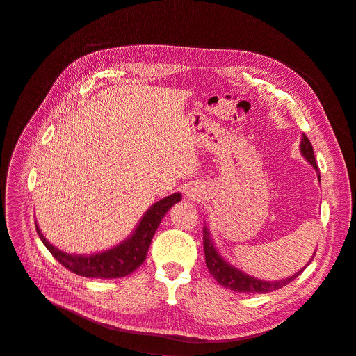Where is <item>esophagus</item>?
Segmentation results:
<instances>
[{"label":"esophagus","instance_id":"obj_1","mask_svg":"<svg viewBox=\"0 0 356 356\" xmlns=\"http://www.w3.org/2000/svg\"><path fill=\"white\" fill-rule=\"evenodd\" d=\"M206 195V190L201 184H194L191 187L185 191V197H187L190 201H201Z\"/></svg>","mask_w":356,"mask_h":356}]
</instances>
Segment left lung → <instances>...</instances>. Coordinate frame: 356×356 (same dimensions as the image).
I'll return each mask as SVG.
<instances>
[{
	"instance_id": "8db88e82",
	"label": "left lung",
	"mask_w": 356,
	"mask_h": 356,
	"mask_svg": "<svg viewBox=\"0 0 356 356\" xmlns=\"http://www.w3.org/2000/svg\"><path fill=\"white\" fill-rule=\"evenodd\" d=\"M300 152H301V155L304 156V159H306L317 171V163H316V159H314L313 146H312V143H310V140H309L306 134H302V138H301ZM317 178H318V182H320L318 171H317ZM202 245H204L206 265L209 268V273L214 277V280L220 285H223V286H226V289L238 291V293L262 294V293H270V291L280 290V289H282V286H285L286 284H290L291 281H294L302 273V270L310 265V262L314 258V257H312L306 266L301 268L300 270H297L294 275H291L289 278H284V280H280V281H264V280L255 278V277H252V275L243 273V270H241L239 268H236L234 265H232L222 255H220V252L214 246L211 233H210L207 226H204V229H202Z\"/></svg>"
}]
</instances>
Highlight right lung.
I'll return each mask as SVG.
<instances>
[{
    "label": "right lung",
    "mask_w": 356,
    "mask_h": 356,
    "mask_svg": "<svg viewBox=\"0 0 356 356\" xmlns=\"http://www.w3.org/2000/svg\"><path fill=\"white\" fill-rule=\"evenodd\" d=\"M181 194L168 195L152 204L140 218L136 229L122 243L92 255H71L55 248L42 234L38 223L36 230L43 245L71 273L87 278H122L136 270L146 259L147 250L162 218L174 204L181 201Z\"/></svg>",
    "instance_id": "add662e5"
}]
</instances>
